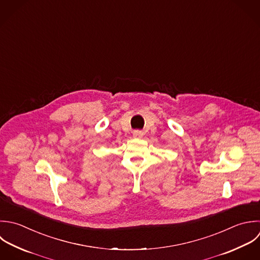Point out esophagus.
Returning <instances> with one entry per match:
<instances>
[{"label":"esophagus","instance_id":"obj_1","mask_svg":"<svg viewBox=\"0 0 260 260\" xmlns=\"http://www.w3.org/2000/svg\"><path fill=\"white\" fill-rule=\"evenodd\" d=\"M143 132L142 131H135L134 132V134H133V136H134V138H142L143 137Z\"/></svg>","mask_w":260,"mask_h":260}]
</instances>
